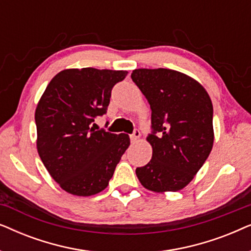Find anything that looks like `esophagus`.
I'll return each mask as SVG.
<instances>
[{"mask_svg":"<svg viewBox=\"0 0 251 251\" xmlns=\"http://www.w3.org/2000/svg\"><path fill=\"white\" fill-rule=\"evenodd\" d=\"M140 138V132H139V130H137V129H135L133 130V133L131 136H130V139H131V142L132 143H136L137 140H138Z\"/></svg>","mask_w":251,"mask_h":251,"instance_id":"obj_1","label":"esophagus"}]
</instances>
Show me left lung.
Listing matches in <instances>:
<instances>
[{
	"mask_svg": "<svg viewBox=\"0 0 251 251\" xmlns=\"http://www.w3.org/2000/svg\"><path fill=\"white\" fill-rule=\"evenodd\" d=\"M131 78L152 109V159L137 168V177L155 193L183 190L214 145L211 99L197 80L178 71L138 68Z\"/></svg>",
	"mask_w": 251,
	"mask_h": 251,
	"instance_id": "8db88e82",
	"label": "left lung"
}]
</instances>
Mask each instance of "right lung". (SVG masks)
<instances>
[{
	"label": "right lung",
	"instance_id": "right-lung-1",
	"mask_svg": "<svg viewBox=\"0 0 251 251\" xmlns=\"http://www.w3.org/2000/svg\"><path fill=\"white\" fill-rule=\"evenodd\" d=\"M126 71L70 68L58 73L35 111L36 147L50 176L67 193L90 197L104 191L130 145L126 133L96 130L111 91Z\"/></svg>",
	"mask_w": 251,
	"mask_h": 251
}]
</instances>
